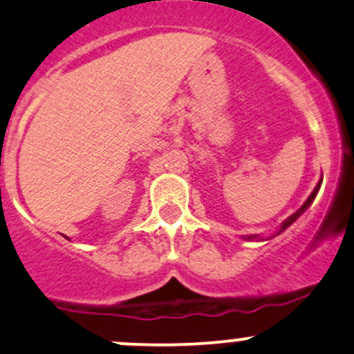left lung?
<instances>
[{"label":"left lung","instance_id":"left-lung-1","mask_svg":"<svg viewBox=\"0 0 354 354\" xmlns=\"http://www.w3.org/2000/svg\"><path fill=\"white\" fill-rule=\"evenodd\" d=\"M321 183H322V178H321V180H319V183H317V185H316V188H314V192H313V193H310V195H309V198H308V200H306V201H304V205H302V207H301V208H299L296 213H292V215H290V216H289V218H287V220H284V223H282V225H281V228H279V232H277V234H275V235L282 234V232H284L287 227H290V225H292V223H294V221H296V220L299 218V216H301V215H302V213H304V212H306V209H308V207H309V205H310V203H313V201H314V198H316V195H317V192H319V188H321ZM245 240H260V236H259V235H250V236H245ZM262 240H263V239H262Z\"/></svg>","mask_w":354,"mask_h":354}]
</instances>
